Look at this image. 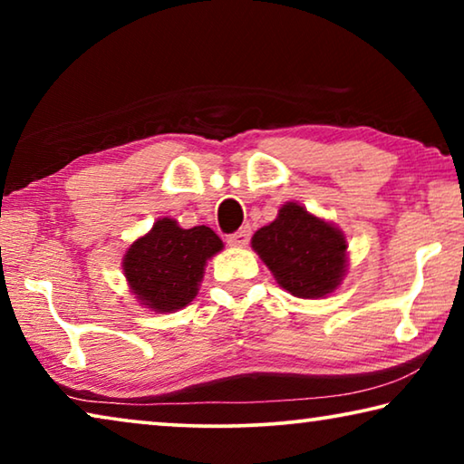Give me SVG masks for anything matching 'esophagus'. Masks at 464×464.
Segmentation results:
<instances>
[{
    "label": "esophagus",
    "mask_w": 464,
    "mask_h": 464,
    "mask_svg": "<svg viewBox=\"0 0 464 464\" xmlns=\"http://www.w3.org/2000/svg\"><path fill=\"white\" fill-rule=\"evenodd\" d=\"M249 237H251V227L246 225V227H241L239 231L227 235V243H229L231 247H246Z\"/></svg>",
    "instance_id": "1"
}]
</instances>
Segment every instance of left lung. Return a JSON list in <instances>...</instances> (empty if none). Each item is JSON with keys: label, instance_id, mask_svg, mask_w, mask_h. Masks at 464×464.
<instances>
[{"label": "left lung", "instance_id": "1", "mask_svg": "<svg viewBox=\"0 0 464 464\" xmlns=\"http://www.w3.org/2000/svg\"><path fill=\"white\" fill-rule=\"evenodd\" d=\"M251 247L278 285L298 298L332 295L348 272V241L340 227L285 202L278 217L251 237Z\"/></svg>", "mask_w": 464, "mask_h": 464}]
</instances>
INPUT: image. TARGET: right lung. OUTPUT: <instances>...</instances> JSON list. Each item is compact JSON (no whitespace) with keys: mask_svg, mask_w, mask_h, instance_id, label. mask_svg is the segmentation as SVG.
<instances>
[{"mask_svg":"<svg viewBox=\"0 0 464 464\" xmlns=\"http://www.w3.org/2000/svg\"><path fill=\"white\" fill-rule=\"evenodd\" d=\"M223 247L210 227L182 229L176 218L163 217L130 243L122 274L139 304L155 313H174L194 301L204 268Z\"/></svg>","mask_w":464,"mask_h":464,"instance_id":"obj_1","label":"right lung"}]
</instances>
